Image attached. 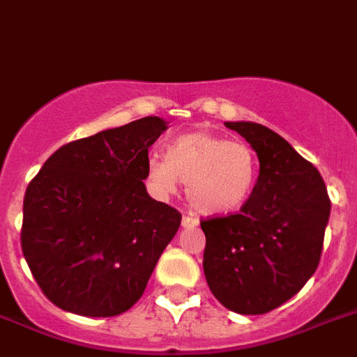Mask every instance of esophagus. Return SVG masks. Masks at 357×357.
I'll return each instance as SVG.
<instances>
[{
  "mask_svg": "<svg viewBox=\"0 0 357 357\" xmlns=\"http://www.w3.org/2000/svg\"><path fill=\"white\" fill-rule=\"evenodd\" d=\"M181 222H183V226H185V228H192V226H197L199 219H197L196 215H192V213H185V215H183V219H181Z\"/></svg>",
  "mask_w": 357,
  "mask_h": 357,
  "instance_id": "1",
  "label": "esophagus"
}]
</instances>
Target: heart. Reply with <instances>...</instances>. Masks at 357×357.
<instances>
[{"label": "heart", "mask_w": 357, "mask_h": 357, "mask_svg": "<svg viewBox=\"0 0 357 357\" xmlns=\"http://www.w3.org/2000/svg\"><path fill=\"white\" fill-rule=\"evenodd\" d=\"M147 178L156 190L174 192L187 181L192 206L204 213H228L241 208L257 183V156L244 142L228 140L208 131L178 136L167 156L151 154Z\"/></svg>", "instance_id": "1"}]
</instances>
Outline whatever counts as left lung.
<instances>
[{
	"instance_id": "left-lung-1",
	"label": "left lung",
	"mask_w": 357,
	"mask_h": 357,
	"mask_svg": "<svg viewBox=\"0 0 357 357\" xmlns=\"http://www.w3.org/2000/svg\"><path fill=\"white\" fill-rule=\"evenodd\" d=\"M253 147L259 179L241 212L206 217L204 277L238 314H264L298 293L320 264L331 213L318 169L280 135L253 122H226Z\"/></svg>"
}]
</instances>
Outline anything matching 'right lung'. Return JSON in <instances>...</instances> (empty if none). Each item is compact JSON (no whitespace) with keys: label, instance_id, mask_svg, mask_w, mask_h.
Here are the masks:
<instances>
[{"label":"right lung","instance_id":"add662e5","mask_svg":"<svg viewBox=\"0 0 357 357\" xmlns=\"http://www.w3.org/2000/svg\"><path fill=\"white\" fill-rule=\"evenodd\" d=\"M158 116L70 142L29 183L21 250L57 307L107 318L142 298L181 213L145 190Z\"/></svg>","mask_w":357,"mask_h":357}]
</instances>
